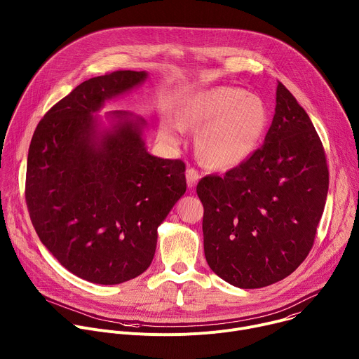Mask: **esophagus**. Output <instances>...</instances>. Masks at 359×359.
Wrapping results in <instances>:
<instances>
[{
    "instance_id": "1",
    "label": "esophagus",
    "mask_w": 359,
    "mask_h": 359,
    "mask_svg": "<svg viewBox=\"0 0 359 359\" xmlns=\"http://www.w3.org/2000/svg\"><path fill=\"white\" fill-rule=\"evenodd\" d=\"M197 180H198V173H197V170L193 169V168H189V169L186 170V182H187V186H189V187H194L196 183H197Z\"/></svg>"
}]
</instances>
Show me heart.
I'll use <instances>...</instances> for the list:
<instances>
[{"label":"heart","instance_id":"1","mask_svg":"<svg viewBox=\"0 0 359 359\" xmlns=\"http://www.w3.org/2000/svg\"><path fill=\"white\" fill-rule=\"evenodd\" d=\"M177 126L162 122L159 132L179 142V128L198 130L197 156L209 169L229 170L245 162L266 135L270 111L264 99L238 86H216L187 97L175 112Z\"/></svg>","mask_w":359,"mask_h":359}]
</instances>
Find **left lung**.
<instances>
[{
	"mask_svg": "<svg viewBox=\"0 0 359 359\" xmlns=\"http://www.w3.org/2000/svg\"><path fill=\"white\" fill-rule=\"evenodd\" d=\"M276 104L264 143L196 189L206 262L238 288H262L295 271L313 248L327 200L325 151L310 116L281 82Z\"/></svg>",
	"mask_w": 359,
	"mask_h": 359,
	"instance_id": "8db88e82",
	"label": "left lung"
}]
</instances>
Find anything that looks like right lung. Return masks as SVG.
Wrapping results in <instances>:
<instances>
[{
    "label": "right lung",
    "mask_w": 359,
    "mask_h": 359,
    "mask_svg": "<svg viewBox=\"0 0 359 359\" xmlns=\"http://www.w3.org/2000/svg\"><path fill=\"white\" fill-rule=\"evenodd\" d=\"M146 78L115 71L82 82L39 121L28 150L32 226L61 266L95 284L147 270L158 227L186 191L184 163L146 150L143 118L114 111L104 129L93 115Z\"/></svg>",
    "instance_id": "obj_1"
}]
</instances>
